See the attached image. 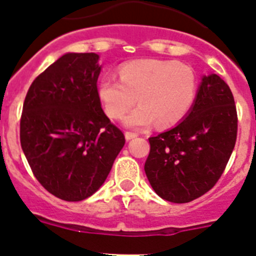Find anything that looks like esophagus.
<instances>
[{
  "label": "esophagus",
  "instance_id": "34e87169",
  "mask_svg": "<svg viewBox=\"0 0 256 256\" xmlns=\"http://www.w3.org/2000/svg\"><path fill=\"white\" fill-rule=\"evenodd\" d=\"M137 137V133H133V132H126V141H130V140L136 138Z\"/></svg>",
  "mask_w": 256,
  "mask_h": 256
}]
</instances>
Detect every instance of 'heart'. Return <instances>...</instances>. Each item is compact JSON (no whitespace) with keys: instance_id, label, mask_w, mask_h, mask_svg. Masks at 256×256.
<instances>
[{"instance_id":"obj_1","label":"heart","mask_w":256,"mask_h":256,"mask_svg":"<svg viewBox=\"0 0 256 256\" xmlns=\"http://www.w3.org/2000/svg\"><path fill=\"white\" fill-rule=\"evenodd\" d=\"M119 79L104 76L98 96L112 119H122L130 108L141 104L126 118V126L148 128L180 123L195 102L198 80L191 66L173 60L138 58L119 69Z\"/></svg>"}]
</instances>
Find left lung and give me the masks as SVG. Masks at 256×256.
<instances>
[{"label": "left lung", "instance_id": "8db88e82", "mask_svg": "<svg viewBox=\"0 0 256 256\" xmlns=\"http://www.w3.org/2000/svg\"><path fill=\"white\" fill-rule=\"evenodd\" d=\"M236 138L234 94L219 76H204L187 116L172 130L148 138L144 173L151 187L176 204L200 198L223 174Z\"/></svg>", "mask_w": 256, "mask_h": 256}]
</instances>
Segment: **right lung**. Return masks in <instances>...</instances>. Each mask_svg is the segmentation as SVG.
Returning a JSON list of instances; mask_svg holds the SVG:
<instances>
[{
    "label": "right lung",
    "instance_id": "obj_1",
    "mask_svg": "<svg viewBox=\"0 0 256 256\" xmlns=\"http://www.w3.org/2000/svg\"><path fill=\"white\" fill-rule=\"evenodd\" d=\"M94 52H69L29 87L20 144L38 182L56 198L82 201L102 186L124 134L101 108Z\"/></svg>",
    "mask_w": 256,
    "mask_h": 256
}]
</instances>
